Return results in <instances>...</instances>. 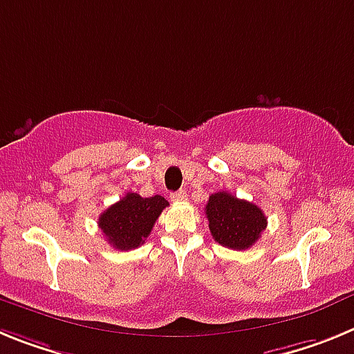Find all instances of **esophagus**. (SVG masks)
<instances>
[{
  "label": "esophagus",
  "instance_id": "esophagus-1",
  "mask_svg": "<svg viewBox=\"0 0 354 354\" xmlns=\"http://www.w3.org/2000/svg\"><path fill=\"white\" fill-rule=\"evenodd\" d=\"M171 201H174V203H183V201H187V192H185V190L173 192L171 194Z\"/></svg>",
  "mask_w": 354,
  "mask_h": 354
}]
</instances>
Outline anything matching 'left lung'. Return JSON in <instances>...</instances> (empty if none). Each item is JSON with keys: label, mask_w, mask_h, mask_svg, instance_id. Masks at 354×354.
<instances>
[{"label": "left lung", "mask_w": 354, "mask_h": 354, "mask_svg": "<svg viewBox=\"0 0 354 354\" xmlns=\"http://www.w3.org/2000/svg\"><path fill=\"white\" fill-rule=\"evenodd\" d=\"M205 213L213 240L232 250L252 247L268 224L259 206L229 192L212 194Z\"/></svg>", "instance_id": "8db88e82"}]
</instances>
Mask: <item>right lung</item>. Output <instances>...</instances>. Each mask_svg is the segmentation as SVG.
<instances>
[{
	"label": "right lung",
	"mask_w": 354,
	"mask_h": 354,
	"mask_svg": "<svg viewBox=\"0 0 354 354\" xmlns=\"http://www.w3.org/2000/svg\"><path fill=\"white\" fill-rule=\"evenodd\" d=\"M165 206H169V203L162 196L141 197L139 194L129 192L106 212H102L98 216V227L118 250L138 248L149 236Z\"/></svg>",
	"instance_id": "right-lung-1"
}]
</instances>
